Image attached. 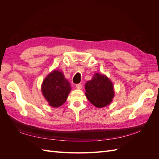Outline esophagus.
I'll list each match as a JSON object with an SVG mask.
<instances>
[{"label":"esophagus","mask_w":159,"mask_h":159,"mask_svg":"<svg viewBox=\"0 0 159 159\" xmlns=\"http://www.w3.org/2000/svg\"><path fill=\"white\" fill-rule=\"evenodd\" d=\"M75 87L78 89H81V88H82V85H81V84H78L75 85Z\"/></svg>","instance_id":"1"}]
</instances>
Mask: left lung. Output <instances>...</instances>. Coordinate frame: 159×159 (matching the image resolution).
I'll return each mask as SVG.
<instances>
[{"label": "left lung", "mask_w": 159, "mask_h": 159, "mask_svg": "<svg viewBox=\"0 0 159 159\" xmlns=\"http://www.w3.org/2000/svg\"><path fill=\"white\" fill-rule=\"evenodd\" d=\"M85 88L86 97L99 108L109 105L115 94L111 81L105 75L99 74H95L92 80L85 84Z\"/></svg>", "instance_id": "8db88e82"}]
</instances>
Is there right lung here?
Masks as SVG:
<instances>
[{"instance_id": "right-lung-1", "label": "right lung", "mask_w": 159, "mask_h": 159, "mask_svg": "<svg viewBox=\"0 0 159 159\" xmlns=\"http://www.w3.org/2000/svg\"><path fill=\"white\" fill-rule=\"evenodd\" d=\"M71 85L62 72L54 70L48 75L42 85V91L50 106L60 107L70 92Z\"/></svg>"}]
</instances>
